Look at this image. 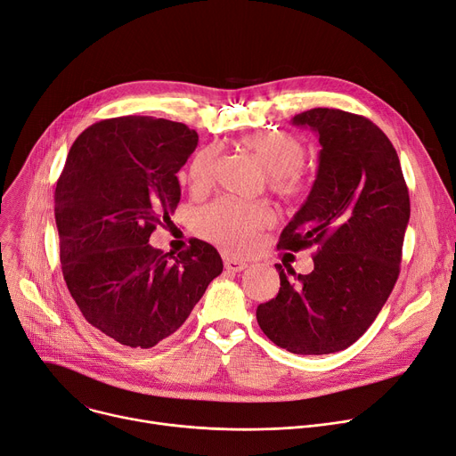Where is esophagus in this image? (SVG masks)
Masks as SVG:
<instances>
[{
	"label": "esophagus",
	"mask_w": 456,
	"mask_h": 456,
	"mask_svg": "<svg viewBox=\"0 0 456 456\" xmlns=\"http://www.w3.org/2000/svg\"><path fill=\"white\" fill-rule=\"evenodd\" d=\"M224 265H225V270L232 272V273H238V272H242V270L248 268L244 260H236V258H229V256L224 260Z\"/></svg>",
	"instance_id": "34e87169"
}]
</instances>
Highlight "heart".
Returning <instances> with one entry per match:
<instances>
[{"mask_svg": "<svg viewBox=\"0 0 456 456\" xmlns=\"http://www.w3.org/2000/svg\"><path fill=\"white\" fill-rule=\"evenodd\" d=\"M240 148L249 153L270 175V188L281 198H297L305 184L301 167L306 162L305 143L286 131L272 129L248 134ZM216 151H200L188 167L190 190L201 194L214 179ZM273 220L272 210L262 203L222 198L205 207L198 216V231L208 242L229 255H246L256 244L258 236Z\"/></svg>", "mask_w": 456, "mask_h": 456, "instance_id": "b5f03b06", "label": "heart"}]
</instances>
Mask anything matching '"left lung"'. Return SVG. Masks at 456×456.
<instances>
[{"instance_id":"left-lung-1","label":"left lung","mask_w":456,"mask_h":456,"mask_svg":"<svg viewBox=\"0 0 456 456\" xmlns=\"http://www.w3.org/2000/svg\"><path fill=\"white\" fill-rule=\"evenodd\" d=\"M296 126L318 133L313 190L279 238V249L314 248V270L284 273L279 294L256 306L262 332L296 354L347 349L375 322L399 277L411 198L399 157L371 119L310 109Z\"/></svg>"}]
</instances>
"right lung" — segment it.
I'll list each match as a JSON object with an SVG mask.
<instances>
[{"instance_id":"right-lung-1","label":"right lung","mask_w":456,"mask_h":456,"mask_svg":"<svg viewBox=\"0 0 456 456\" xmlns=\"http://www.w3.org/2000/svg\"><path fill=\"white\" fill-rule=\"evenodd\" d=\"M196 146L198 133L179 122L109 118L77 136L57 181L66 286L85 320L122 346L150 349L170 337L224 270L198 238L177 256L150 244L172 224L177 172Z\"/></svg>"}]
</instances>
